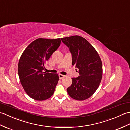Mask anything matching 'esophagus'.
Here are the masks:
<instances>
[{"mask_svg":"<svg viewBox=\"0 0 130 130\" xmlns=\"http://www.w3.org/2000/svg\"><path fill=\"white\" fill-rule=\"evenodd\" d=\"M65 77V75H63V74H59V79H62L63 78H64Z\"/></svg>","mask_w":130,"mask_h":130,"instance_id":"esophagus-1","label":"esophagus"}]
</instances>
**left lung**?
Returning <instances> with one entry per match:
<instances>
[{
  "instance_id": "obj_1",
  "label": "left lung",
  "mask_w": 130,
  "mask_h": 130,
  "mask_svg": "<svg viewBox=\"0 0 130 130\" xmlns=\"http://www.w3.org/2000/svg\"><path fill=\"white\" fill-rule=\"evenodd\" d=\"M72 55L73 66L79 69V76L72 78L67 90L73 99L84 100L92 96L99 86L103 75L102 62L96 50L82 36L61 38Z\"/></svg>"
}]
</instances>
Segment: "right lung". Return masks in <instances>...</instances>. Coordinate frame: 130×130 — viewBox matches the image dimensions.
I'll use <instances>...</instances> for the list:
<instances>
[{
	"instance_id": "obj_1",
	"label": "right lung",
	"mask_w": 130,
	"mask_h": 130,
	"mask_svg": "<svg viewBox=\"0 0 130 130\" xmlns=\"http://www.w3.org/2000/svg\"><path fill=\"white\" fill-rule=\"evenodd\" d=\"M61 42V39L39 38L31 42L20 57L18 67L20 83L26 94L35 100H46L54 93L59 80L58 74L42 71Z\"/></svg>"
}]
</instances>
